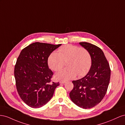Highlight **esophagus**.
Listing matches in <instances>:
<instances>
[{"label": "esophagus", "mask_w": 125, "mask_h": 125, "mask_svg": "<svg viewBox=\"0 0 125 125\" xmlns=\"http://www.w3.org/2000/svg\"><path fill=\"white\" fill-rule=\"evenodd\" d=\"M65 83V81H61L60 82V84H64Z\"/></svg>", "instance_id": "obj_1"}]
</instances>
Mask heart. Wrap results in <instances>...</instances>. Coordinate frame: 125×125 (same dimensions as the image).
Here are the masks:
<instances>
[{
    "label": "heart",
    "mask_w": 125,
    "mask_h": 125,
    "mask_svg": "<svg viewBox=\"0 0 125 125\" xmlns=\"http://www.w3.org/2000/svg\"><path fill=\"white\" fill-rule=\"evenodd\" d=\"M66 68L55 75V78L59 80H68L77 76L81 77L86 74L90 70L92 59L87 50L76 45L68 44L58 50V53L52 52L48 59L50 68L58 71L64 65Z\"/></svg>",
    "instance_id": "heart-1"
}]
</instances>
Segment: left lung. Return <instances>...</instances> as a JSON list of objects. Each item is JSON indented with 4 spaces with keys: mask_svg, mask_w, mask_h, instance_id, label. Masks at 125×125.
Here are the masks:
<instances>
[{
    "mask_svg": "<svg viewBox=\"0 0 125 125\" xmlns=\"http://www.w3.org/2000/svg\"><path fill=\"white\" fill-rule=\"evenodd\" d=\"M80 44L90 52L92 64L84 77L73 81V89L70 93L72 101L84 109L91 108L105 96L110 81V69L104 52L97 46L87 42Z\"/></svg>",
    "mask_w": 125,
    "mask_h": 125,
    "instance_id": "left-lung-1",
    "label": "left lung"
}]
</instances>
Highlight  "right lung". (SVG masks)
<instances>
[{"mask_svg": "<svg viewBox=\"0 0 125 125\" xmlns=\"http://www.w3.org/2000/svg\"><path fill=\"white\" fill-rule=\"evenodd\" d=\"M61 44L33 43L21 51L14 75L21 99L32 108H40L50 100L59 82H51L52 71L49 68V55Z\"/></svg>", "mask_w": 125, "mask_h": 125, "instance_id": "add662e5", "label": "right lung"}]
</instances>
